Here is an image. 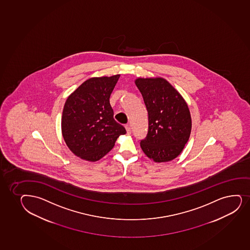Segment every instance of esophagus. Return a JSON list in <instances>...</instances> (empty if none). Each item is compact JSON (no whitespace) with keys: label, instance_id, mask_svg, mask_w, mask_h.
I'll list each match as a JSON object with an SVG mask.
<instances>
[{"label":"esophagus","instance_id":"esophagus-1","mask_svg":"<svg viewBox=\"0 0 250 250\" xmlns=\"http://www.w3.org/2000/svg\"><path fill=\"white\" fill-rule=\"evenodd\" d=\"M125 128H126V133L129 135V134H131V127H130L129 125L128 124H126V126H125Z\"/></svg>","mask_w":250,"mask_h":250}]
</instances>
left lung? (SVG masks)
<instances>
[{"label":"left lung","mask_w":250,"mask_h":250,"mask_svg":"<svg viewBox=\"0 0 250 250\" xmlns=\"http://www.w3.org/2000/svg\"><path fill=\"white\" fill-rule=\"evenodd\" d=\"M135 83L148 115V129L141 147L156 163L172 160L189 138L192 121L188 105L164 78H138Z\"/></svg>","instance_id":"8db88e82"}]
</instances>
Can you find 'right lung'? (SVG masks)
Returning <instances> with one entry per match:
<instances>
[{
  "label": "right lung",
  "mask_w": 250,
  "mask_h": 250,
  "mask_svg": "<svg viewBox=\"0 0 250 250\" xmlns=\"http://www.w3.org/2000/svg\"><path fill=\"white\" fill-rule=\"evenodd\" d=\"M120 75L86 80L66 99L62 117V132L75 155L98 161L126 133L113 118L109 98Z\"/></svg>",
  "instance_id": "right-lung-1"
}]
</instances>
